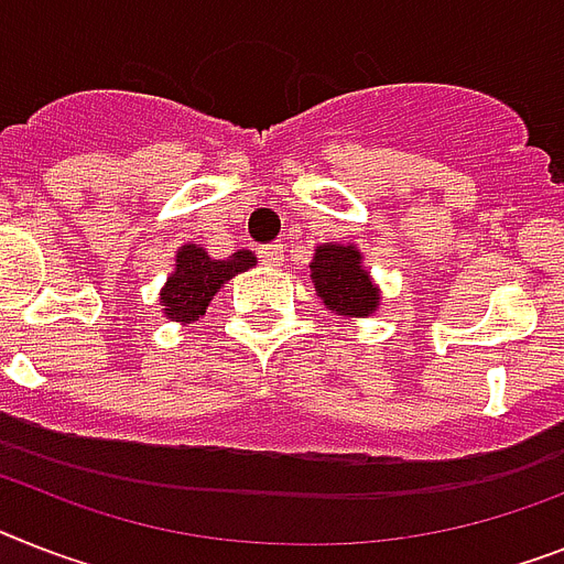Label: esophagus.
Returning <instances> with one entry per match:
<instances>
[{"instance_id": "obj_1", "label": "esophagus", "mask_w": 564, "mask_h": 564, "mask_svg": "<svg viewBox=\"0 0 564 564\" xmlns=\"http://www.w3.org/2000/svg\"><path fill=\"white\" fill-rule=\"evenodd\" d=\"M259 259L268 268H279V264L285 262V250H282V245H264V248H259Z\"/></svg>"}]
</instances>
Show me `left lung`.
Returning a JSON list of instances; mask_svg holds the SVG:
<instances>
[{"mask_svg": "<svg viewBox=\"0 0 564 564\" xmlns=\"http://www.w3.org/2000/svg\"><path fill=\"white\" fill-rule=\"evenodd\" d=\"M311 279L325 305L343 316H369L380 302V293L362 271L360 253L351 245H323L316 250Z\"/></svg>", "mask_w": 564, "mask_h": 564, "instance_id": "obj_1", "label": "left lung"}]
</instances>
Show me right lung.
<instances>
[{
    "label": "right lung",
    "mask_w": 564,
    "mask_h": 564,
    "mask_svg": "<svg viewBox=\"0 0 564 564\" xmlns=\"http://www.w3.org/2000/svg\"><path fill=\"white\" fill-rule=\"evenodd\" d=\"M253 262L256 256L250 250H239L227 259H209L202 248L184 245L175 259V273L166 279L164 291H161L164 314L175 323H193L195 316L207 311L218 288L236 273L253 268Z\"/></svg>",
    "instance_id": "obj_1"
}]
</instances>
